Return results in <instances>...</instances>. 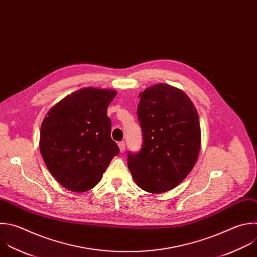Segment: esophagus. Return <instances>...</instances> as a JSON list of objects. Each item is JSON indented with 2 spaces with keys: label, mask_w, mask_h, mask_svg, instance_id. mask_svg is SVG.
<instances>
[{
  "label": "esophagus",
  "mask_w": 257,
  "mask_h": 257,
  "mask_svg": "<svg viewBox=\"0 0 257 257\" xmlns=\"http://www.w3.org/2000/svg\"><path fill=\"white\" fill-rule=\"evenodd\" d=\"M118 145H119V148H120V152L123 153L125 151V142L121 141V142L118 143Z\"/></svg>",
  "instance_id": "34e87169"
}]
</instances>
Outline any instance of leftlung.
<instances>
[{
  "mask_svg": "<svg viewBox=\"0 0 257 257\" xmlns=\"http://www.w3.org/2000/svg\"><path fill=\"white\" fill-rule=\"evenodd\" d=\"M139 97L143 144L138 153H128V167L139 188L162 194L180 185L197 162L199 114L182 90L167 83L151 85Z\"/></svg>",
  "mask_w": 257,
  "mask_h": 257,
  "instance_id": "obj_1",
  "label": "left lung"
}]
</instances>
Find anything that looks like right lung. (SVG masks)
Masks as SVG:
<instances>
[{
  "mask_svg": "<svg viewBox=\"0 0 257 257\" xmlns=\"http://www.w3.org/2000/svg\"><path fill=\"white\" fill-rule=\"evenodd\" d=\"M117 92L83 88L63 98L46 114L40 130L42 158L65 189L83 193L96 187L115 155L107 108Z\"/></svg>",
  "mask_w": 257,
  "mask_h": 257,
  "instance_id": "1",
  "label": "right lung"
}]
</instances>
